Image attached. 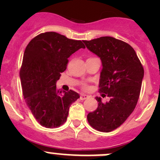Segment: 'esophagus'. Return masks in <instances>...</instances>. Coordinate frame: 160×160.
<instances>
[{"instance_id": "1", "label": "esophagus", "mask_w": 160, "mask_h": 160, "mask_svg": "<svg viewBox=\"0 0 160 160\" xmlns=\"http://www.w3.org/2000/svg\"><path fill=\"white\" fill-rule=\"evenodd\" d=\"M88 98V95H85V94H81L80 95V100H82V101H83V100H86Z\"/></svg>"}]
</instances>
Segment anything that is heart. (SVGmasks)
Here are the masks:
<instances>
[{
    "label": "heart",
    "instance_id": "obj_1",
    "mask_svg": "<svg viewBox=\"0 0 160 160\" xmlns=\"http://www.w3.org/2000/svg\"><path fill=\"white\" fill-rule=\"evenodd\" d=\"M81 87H82V88H83V90H87V89H88V85H87L86 83H83Z\"/></svg>",
    "mask_w": 160,
    "mask_h": 160
}]
</instances>
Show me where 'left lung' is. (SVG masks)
Returning a JSON list of instances; mask_svg holds the SVG:
<instances>
[{
  "label": "left lung",
  "mask_w": 160,
  "mask_h": 160,
  "mask_svg": "<svg viewBox=\"0 0 160 160\" xmlns=\"http://www.w3.org/2000/svg\"><path fill=\"white\" fill-rule=\"evenodd\" d=\"M83 42L101 58L99 93L110 98L106 103L96 98L98 107L88 114V123L99 132H110L121 126L135 109L144 69L135 50L125 42L103 36Z\"/></svg>",
  "instance_id": "1"
}]
</instances>
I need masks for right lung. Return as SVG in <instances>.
I'll use <instances>...</instances> for the list:
<instances>
[{
	"mask_svg": "<svg viewBox=\"0 0 160 160\" xmlns=\"http://www.w3.org/2000/svg\"><path fill=\"white\" fill-rule=\"evenodd\" d=\"M85 46L57 32L41 33L26 46L20 70L22 93L37 122L46 128H58L67 119L69 108L80 96L56 88L72 53Z\"/></svg>",
	"mask_w": 160,
	"mask_h": 160,
	"instance_id": "add662e5",
	"label": "right lung"
}]
</instances>
